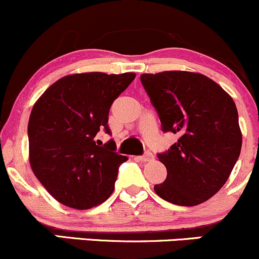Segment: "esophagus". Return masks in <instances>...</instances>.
Returning <instances> with one entry per match:
<instances>
[{
	"mask_svg": "<svg viewBox=\"0 0 259 259\" xmlns=\"http://www.w3.org/2000/svg\"><path fill=\"white\" fill-rule=\"evenodd\" d=\"M152 158H153L152 153H151V152H146L145 155L138 156L137 160L141 161V162H147V161H151V160H152Z\"/></svg>",
	"mask_w": 259,
	"mask_h": 259,
	"instance_id": "esophagus-1",
	"label": "esophagus"
}]
</instances>
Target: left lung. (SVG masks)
<instances>
[{
	"label": "left lung",
	"instance_id": "1",
	"mask_svg": "<svg viewBox=\"0 0 259 259\" xmlns=\"http://www.w3.org/2000/svg\"><path fill=\"white\" fill-rule=\"evenodd\" d=\"M141 81L163 132L180 136L157 155L167 178L153 189L175 205H199L223 188L239 157L242 132L234 101L200 73L142 74Z\"/></svg>",
	"mask_w": 259,
	"mask_h": 259
}]
</instances>
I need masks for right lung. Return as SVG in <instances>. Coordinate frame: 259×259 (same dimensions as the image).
Listing matches in <instances>:
<instances>
[{
    "label": "right lung",
    "mask_w": 259,
    "mask_h": 259,
    "mask_svg": "<svg viewBox=\"0 0 259 259\" xmlns=\"http://www.w3.org/2000/svg\"><path fill=\"white\" fill-rule=\"evenodd\" d=\"M135 73L70 74L51 84L32 107L27 126L32 172L63 205L84 210L99 205L114 190L126 156L104 146L97 133L108 127L114 99L126 91Z\"/></svg>",
    "instance_id": "right-lung-1"
}]
</instances>
